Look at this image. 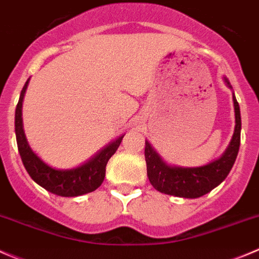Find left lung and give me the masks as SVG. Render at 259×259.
<instances>
[{"mask_svg":"<svg viewBox=\"0 0 259 259\" xmlns=\"http://www.w3.org/2000/svg\"><path fill=\"white\" fill-rule=\"evenodd\" d=\"M225 83L232 88L229 80L224 78ZM234 103L235 127L232 141L223 153L222 157L208 165L199 167H181L167 165L161 156L153 150L148 141L145 146V158L147 165V176L151 185L160 193L179 198L195 199L205 195L225 180L237 158L240 145V109L237 98L233 93Z\"/></svg>","mask_w":259,"mask_h":259,"instance_id":"obj_1","label":"left lung"}]
</instances>
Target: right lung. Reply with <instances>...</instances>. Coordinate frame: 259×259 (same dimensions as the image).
I'll list each match as a JSON object with an SVG mask.
<instances>
[{
  "label": "right lung",
  "instance_id": "1",
  "mask_svg": "<svg viewBox=\"0 0 259 259\" xmlns=\"http://www.w3.org/2000/svg\"><path fill=\"white\" fill-rule=\"evenodd\" d=\"M30 79L25 83L20 94L19 103L15 112V132H16L17 147L25 168L32 180L41 188L55 195L64 198L84 195L94 191L102 185L106 176V166L109 158L114 155L122 142L124 135L107 145L96 156L83 165L68 170H58L45 163L29 146L22 124V101Z\"/></svg>",
  "mask_w": 259,
  "mask_h": 259
}]
</instances>
